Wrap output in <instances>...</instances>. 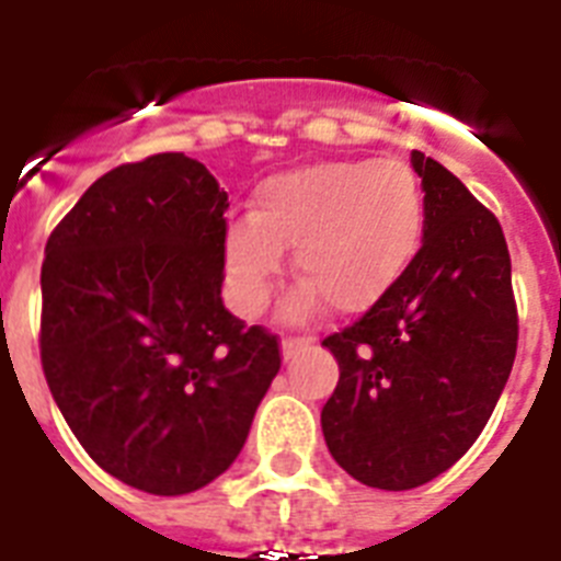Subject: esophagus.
Listing matches in <instances>:
<instances>
[{"mask_svg":"<svg viewBox=\"0 0 561 561\" xmlns=\"http://www.w3.org/2000/svg\"><path fill=\"white\" fill-rule=\"evenodd\" d=\"M312 344V339L309 335H286L284 342H280V351H284V358H293L295 353L304 351V347H309Z\"/></svg>","mask_w":561,"mask_h":561,"instance_id":"34e87169","label":"esophagus"}]
</instances>
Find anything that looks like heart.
Instances as JSON below:
<instances>
[{
  "label": "heart",
  "instance_id": "1",
  "mask_svg": "<svg viewBox=\"0 0 561 561\" xmlns=\"http://www.w3.org/2000/svg\"><path fill=\"white\" fill-rule=\"evenodd\" d=\"M420 179L400 159H335L284 170L254 191L252 219L226 231V275L234 307L257 316L293 249L304 286L289 316L324 301L335 316L374 307L402 277L423 237Z\"/></svg>",
  "mask_w": 561,
  "mask_h": 561
}]
</instances>
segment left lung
I'll list each match as a JSON object with an SVG mask.
<instances>
[{
  "label": "left lung",
  "mask_w": 561,
  "mask_h": 561,
  "mask_svg": "<svg viewBox=\"0 0 561 561\" xmlns=\"http://www.w3.org/2000/svg\"><path fill=\"white\" fill-rule=\"evenodd\" d=\"M423 245L388 293L324 347L339 385L321 408L335 463L374 490H414L463 458L495 411L518 347L501 222L455 173L411 153Z\"/></svg>",
  "instance_id": "obj_1"
}]
</instances>
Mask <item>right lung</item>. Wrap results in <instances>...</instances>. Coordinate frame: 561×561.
Segmentation results:
<instances>
[{
	"instance_id": "obj_1",
	"label": "right lung",
	"mask_w": 561,
	"mask_h": 561,
	"mask_svg": "<svg viewBox=\"0 0 561 561\" xmlns=\"http://www.w3.org/2000/svg\"><path fill=\"white\" fill-rule=\"evenodd\" d=\"M228 194L205 164L112 168L57 222L43 260L39 358L103 472L185 495L226 472L280 370V342L222 304Z\"/></svg>"
}]
</instances>
